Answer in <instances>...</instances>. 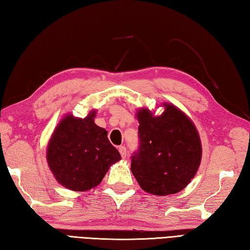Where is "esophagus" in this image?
Here are the masks:
<instances>
[{"label": "esophagus", "mask_w": 250, "mask_h": 250, "mask_svg": "<svg viewBox=\"0 0 250 250\" xmlns=\"http://www.w3.org/2000/svg\"><path fill=\"white\" fill-rule=\"evenodd\" d=\"M119 152L122 158H125L126 157V148L125 146H120L119 147Z\"/></svg>", "instance_id": "1"}]
</instances>
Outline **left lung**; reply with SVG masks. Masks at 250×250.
Wrapping results in <instances>:
<instances>
[{
    "mask_svg": "<svg viewBox=\"0 0 250 250\" xmlns=\"http://www.w3.org/2000/svg\"><path fill=\"white\" fill-rule=\"evenodd\" d=\"M163 107L160 116L148 108L136 111L141 146L131 162L141 188L161 196L187 187L202 159L200 135L192 120L172 103H163Z\"/></svg>",
    "mask_w": 250,
    "mask_h": 250,
    "instance_id": "8db88e82",
    "label": "left lung"
}]
</instances>
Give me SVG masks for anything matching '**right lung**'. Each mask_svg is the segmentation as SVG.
I'll return each instance as SVG.
<instances>
[{
  "label": "right lung",
  "mask_w": 250,
  "mask_h": 250,
  "mask_svg": "<svg viewBox=\"0 0 250 250\" xmlns=\"http://www.w3.org/2000/svg\"><path fill=\"white\" fill-rule=\"evenodd\" d=\"M97 110L77 118L65 115L52 133L47 163L57 182L72 191H87L102 182L121 156L110 144L107 131L94 124Z\"/></svg>",
  "instance_id": "1"
}]
</instances>
